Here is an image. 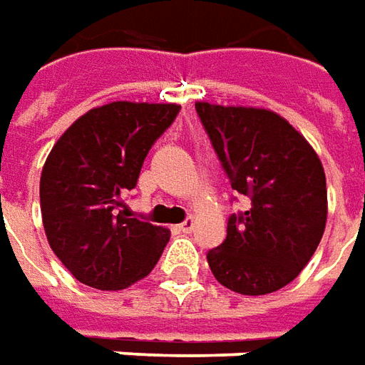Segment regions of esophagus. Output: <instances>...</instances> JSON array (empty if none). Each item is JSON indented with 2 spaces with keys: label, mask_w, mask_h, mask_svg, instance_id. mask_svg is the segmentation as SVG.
<instances>
[{
  "label": "esophagus",
  "mask_w": 365,
  "mask_h": 365,
  "mask_svg": "<svg viewBox=\"0 0 365 365\" xmlns=\"http://www.w3.org/2000/svg\"><path fill=\"white\" fill-rule=\"evenodd\" d=\"M177 228L180 230V232L188 235V232H192V228H195V220H192V218H187V220H185V222H180Z\"/></svg>",
  "instance_id": "esophagus-1"
}]
</instances>
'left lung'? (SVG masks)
Instances as JSON below:
<instances>
[{
    "label": "left lung",
    "instance_id": "8db88e82",
    "mask_svg": "<svg viewBox=\"0 0 365 365\" xmlns=\"http://www.w3.org/2000/svg\"><path fill=\"white\" fill-rule=\"evenodd\" d=\"M197 113L230 187L250 198L248 210L228 218L225 242L208 252V266L232 292H276L302 272L324 235L328 190L322 160L270 109L198 101Z\"/></svg>",
    "mask_w": 365,
    "mask_h": 365
}]
</instances>
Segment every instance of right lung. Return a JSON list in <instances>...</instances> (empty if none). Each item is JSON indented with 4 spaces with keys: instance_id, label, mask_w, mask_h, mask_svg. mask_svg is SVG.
<instances>
[{
    "instance_id": "right-lung-1",
    "label": "right lung",
    "mask_w": 365,
    "mask_h": 365,
    "mask_svg": "<svg viewBox=\"0 0 365 365\" xmlns=\"http://www.w3.org/2000/svg\"><path fill=\"white\" fill-rule=\"evenodd\" d=\"M178 109L113 101L87 110L53 145L39 180L41 218L51 250L79 282L123 290L158 262L170 230L130 218L123 195Z\"/></svg>"
}]
</instances>
